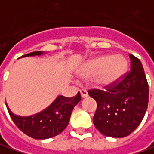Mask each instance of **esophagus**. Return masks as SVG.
I'll return each mask as SVG.
<instances>
[{"label":"esophagus","mask_w":154,"mask_h":154,"mask_svg":"<svg viewBox=\"0 0 154 154\" xmlns=\"http://www.w3.org/2000/svg\"><path fill=\"white\" fill-rule=\"evenodd\" d=\"M80 93H81V96H82V98H85V97H87L88 96V92L85 88H82V89H80Z\"/></svg>","instance_id":"34e87169"}]
</instances>
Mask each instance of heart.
<instances>
[{
	"label": "heart",
	"mask_w": 154,
	"mask_h": 154,
	"mask_svg": "<svg viewBox=\"0 0 154 154\" xmlns=\"http://www.w3.org/2000/svg\"><path fill=\"white\" fill-rule=\"evenodd\" d=\"M128 69V62L123 55H102L88 61L81 70L84 77H94L98 86H107L119 81Z\"/></svg>",
	"instance_id": "heart-1"
}]
</instances>
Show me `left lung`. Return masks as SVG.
I'll return each mask as SVG.
<instances>
[{
	"label": "left lung",
	"mask_w": 154,
	"mask_h": 154,
	"mask_svg": "<svg viewBox=\"0 0 154 154\" xmlns=\"http://www.w3.org/2000/svg\"><path fill=\"white\" fill-rule=\"evenodd\" d=\"M130 71L103 90L88 91L95 100L97 108L93 118L95 128L104 135L122 138L139 126L148 104V83L141 62L130 54Z\"/></svg>",
	"instance_id": "1"
}]
</instances>
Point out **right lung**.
I'll list each match as a JSON object with an SVG mask.
<instances>
[{
  "mask_svg": "<svg viewBox=\"0 0 154 154\" xmlns=\"http://www.w3.org/2000/svg\"><path fill=\"white\" fill-rule=\"evenodd\" d=\"M41 54H42V51H35L22 57ZM80 100L81 94L79 92L73 97L60 95L48 108L29 117L15 115L8 106L7 108L11 119L22 132L34 139L44 140L58 135L66 128L72 110Z\"/></svg>",
  "mask_w": 154,
  "mask_h": 154,
  "instance_id": "add662e5",
  "label": "right lung"
}]
</instances>
